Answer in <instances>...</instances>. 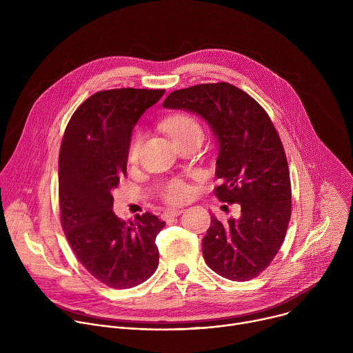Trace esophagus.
<instances>
[{
    "label": "esophagus",
    "instance_id": "1",
    "mask_svg": "<svg viewBox=\"0 0 353 353\" xmlns=\"http://www.w3.org/2000/svg\"><path fill=\"white\" fill-rule=\"evenodd\" d=\"M183 214V210L181 208H172V210H166L163 212V216L165 218H172V216H179Z\"/></svg>",
    "mask_w": 353,
    "mask_h": 353
}]
</instances>
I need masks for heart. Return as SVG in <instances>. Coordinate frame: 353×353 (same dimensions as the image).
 Here are the masks:
<instances>
[{"label":"heart","instance_id":"heart-1","mask_svg":"<svg viewBox=\"0 0 353 353\" xmlns=\"http://www.w3.org/2000/svg\"><path fill=\"white\" fill-rule=\"evenodd\" d=\"M162 127L172 137V139L176 143H179L187 138H191V137H196V135L203 137V130H201V125L196 123L195 119H192L188 114L170 116L163 120ZM141 146H142V134L135 132L134 137L131 138L130 148H128V161L131 163H135L138 161ZM188 194H190L188 185L180 180H172L163 188V196L170 204L183 203V201L188 196Z\"/></svg>","mask_w":353,"mask_h":353}]
</instances>
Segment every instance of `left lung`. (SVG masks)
I'll use <instances>...</instances> for the list:
<instances>
[{
	"instance_id": "left-lung-1",
	"label": "left lung",
	"mask_w": 353,
	"mask_h": 353,
	"mask_svg": "<svg viewBox=\"0 0 353 353\" xmlns=\"http://www.w3.org/2000/svg\"><path fill=\"white\" fill-rule=\"evenodd\" d=\"M163 108L194 113L210 125L222 183L215 195L241 207L240 218L228 223L211 216L203 239L205 263L226 279H253L276 256L292 210L288 162L272 121L253 97L226 82L174 90Z\"/></svg>"
}]
</instances>
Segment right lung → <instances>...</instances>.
Listing matches in <instances>:
<instances>
[{
	"label": "right lung",
	"instance_id": "obj_1",
	"mask_svg": "<svg viewBox=\"0 0 353 353\" xmlns=\"http://www.w3.org/2000/svg\"><path fill=\"white\" fill-rule=\"evenodd\" d=\"M165 89L121 88L92 94L72 114L60 149L61 223L79 263L102 283L130 289L158 268L157 236L165 222L149 212L125 223L112 191L127 176L131 135Z\"/></svg>",
	"mask_w": 353,
	"mask_h": 353
}]
</instances>
